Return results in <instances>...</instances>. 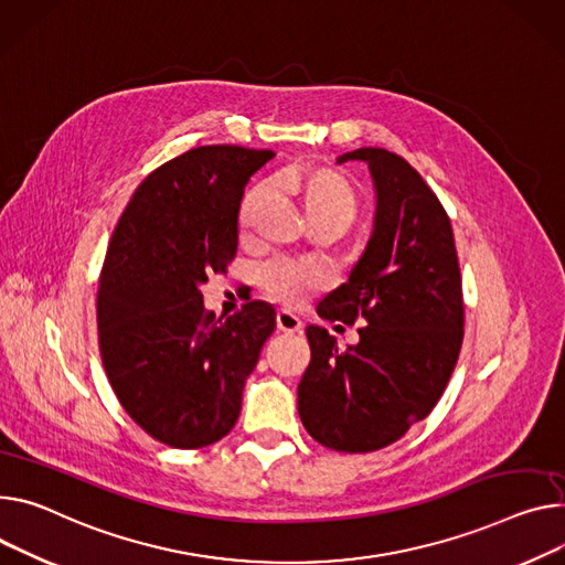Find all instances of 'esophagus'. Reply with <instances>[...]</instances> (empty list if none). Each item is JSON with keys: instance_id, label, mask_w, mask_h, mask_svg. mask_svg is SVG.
I'll return each instance as SVG.
<instances>
[{"instance_id": "1", "label": "esophagus", "mask_w": 565, "mask_h": 565, "mask_svg": "<svg viewBox=\"0 0 565 565\" xmlns=\"http://www.w3.org/2000/svg\"><path fill=\"white\" fill-rule=\"evenodd\" d=\"M276 326H278L280 332H287V334H294V332H298V330L302 328L300 319H298L296 315L287 312V310H280V312L276 315Z\"/></svg>"}]
</instances>
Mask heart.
I'll return each instance as SVG.
<instances>
[{
    "mask_svg": "<svg viewBox=\"0 0 565 565\" xmlns=\"http://www.w3.org/2000/svg\"><path fill=\"white\" fill-rule=\"evenodd\" d=\"M302 203L310 224H328L339 233L351 226L358 214V194L341 173L332 169H306L287 173L282 179ZM265 199V185H255L246 192L239 205V233L246 235L253 226L255 212ZM257 285L271 300L285 302V306H302L306 298L326 285V276L308 265L296 263L289 257H274L257 267Z\"/></svg>",
    "mask_w": 565,
    "mask_h": 565,
    "instance_id": "1",
    "label": "heart"
}]
</instances>
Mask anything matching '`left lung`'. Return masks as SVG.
Here are the masks:
<instances>
[{
  "mask_svg": "<svg viewBox=\"0 0 565 565\" xmlns=\"http://www.w3.org/2000/svg\"><path fill=\"white\" fill-rule=\"evenodd\" d=\"M375 185L373 233L319 317L353 326L360 343L339 349L308 326L312 360L298 384L310 437L337 452H373L405 437L439 403L463 341V294L450 216L398 153L362 147Z\"/></svg>",
  "mask_w": 565,
  "mask_h": 565,
  "instance_id": "obj_1",
  "label": "left lung"
}]
</instances>
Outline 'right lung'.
Segmentation results:
<instances>
[{
	"label": "right lung",
	"mask_w": 565,
	"mask_h": 565,
	"mask_svg": "<svg viewBox=\"0 0 565 565\" xmlns=\"http://www.w3.org/2000/svg\"><path fill=\"white\" fill-rule=\"evenodd\" d=\"M271 158L237 145L171 158L140 183L110 237L97 294L102 362L126 414L164 446L226 437L276 328L263 300L216 321L201 294L235 259L244 188Z\"/></svg>",
	"instance_id": "1"
}]
</instances>
